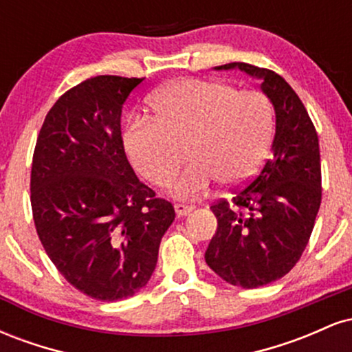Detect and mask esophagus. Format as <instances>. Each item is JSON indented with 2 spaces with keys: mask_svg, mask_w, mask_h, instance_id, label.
I'll use <instances>...</instances> for the list:
<instances>
[{
  "mask_svg": "<svg viewBox=\"0 0 352 352\" xmlns=\"http://www.w3.org/2000/svg\"><path fill=\"white\" fill-rule=\"evenodd\" d=\"M173 208H175V212H177V215L179 217H185V215H188L190 212H193V205H185V204H175L173 205Z\"/></svg>",
  "mask_w": 352,
  "mask_h": 352,
  "instance_id": "esophagus-1",
  "label": "esophagus"
}]
</instances>
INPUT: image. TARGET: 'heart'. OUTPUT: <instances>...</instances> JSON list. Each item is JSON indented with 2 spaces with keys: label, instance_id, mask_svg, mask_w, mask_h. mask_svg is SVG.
Segmentation results:
<instances>
[{
  "label": "heart",
  "instance_id": "b5f03b06",
  "mask_svg": "<svg viewBox=\"0 0 352 352\" xmlns=\"http://www.w3.org/2000/svg\"><path fill=\"white\" fill-rule=\"evenodd\" d=\"M151 117L132 120L124 145L135 170L148 184L167 187L187 155L193 162L173 185L177 197H197L218 182L245 184L260 170L274 134L268 96L227 80L179 79L148 100Z\"/></svg>",
  "mask_w": 352,
  "mask_h": 352
}]
</instances>
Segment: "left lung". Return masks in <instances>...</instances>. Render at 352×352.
<instances>
[{
  "mask_svg": "<svg viewBox=\"0 0 352 352\" xmlns=\"http://www.w3.org/2000/svg\"><path fill=\"white\" fill-rule=\"evenodd\" d=\"M276 112L273 155L230 200L210 205L218 227L205 261L230 285L253 289L285 276L300 261L321 205V159L313 120L296 92L276 72L246 63Z\"/></svg>",
  "mask_w": 352,
  "mask_h": 352,
  "instance_id": "8db88e82",
  "label": "left lung"
}]
</instances>
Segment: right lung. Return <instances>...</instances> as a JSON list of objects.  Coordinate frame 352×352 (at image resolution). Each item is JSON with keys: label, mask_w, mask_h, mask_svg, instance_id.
<instances>
[{"label": "right lung", "mask_w": 352, "mask_h": 352, "mask_svg": "<svg viewBox=\"0 0 352 352\" xmlns=\"http://www.w3.org/2000/svg\"><path fill=\"white\" fill-rule=\"evenodd\" d=\"M144 79L96 76L71 87L47 112L33 153L39 240L66 281L100 301L147 285L175 218L125 155L122 104Z\"/></svg>", "instance_id": "obj_1"}]
</instances>
